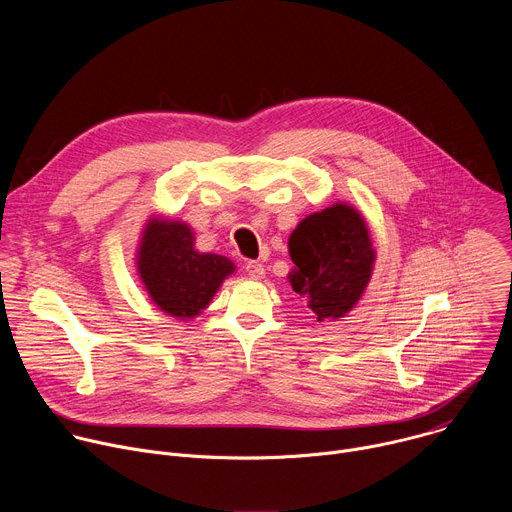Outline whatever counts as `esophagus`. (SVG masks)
<instances>
[{
  "mask_svg": "<svg viewBox=\"0 0 512 512\" xmlns=\"http://www.w3.org/2000/svg\"><path fill=\"white\" fill-rule=\"evenodd\" d=\"M243 267H245V271H247L251 277H257V279L263 277V273H265V267H263L259 261H247Z\"/></svg>",
  "mask_w": 512,
  "mask_h": 512,
  "instance_id": "esophagus-1",
  "label": "esophagus"
}]
</instances>
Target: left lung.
Returning a JSON list of instances; mask_svg holds the SVG:
<instances>
[{"label": "left lung", "instance_id": "left-lung-1", "mask_svg": "<svg viewBox=\"0 0 512 512\" xmlns=\"http://www.w3.org/2000/svg\"><path fill=\"white\" fill-rule=\"evenodd\" d=\"M296 294L308 300L318 322L344 316L362 296L373 271L375 251L362 216L334 204L310 214L289 237Z\"/></svg>", "mask_w": 512, "mask_h": 512}]
</instances>
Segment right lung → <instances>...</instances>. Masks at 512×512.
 Instances as JSON below:
<instances>
[{"instance_id": "right-lung-1", "label": "right lung", "mask_w": 512, "mask_h": 512, "mask_svg": "<svg viewBox=\"0 0 512 512\" xmlns=\"http://www.w3.org/2000/svg\"><path fill=\"white\" fill-rule=\"evenodd\" d=\"M137 267L150 298L178 318L200 314L235 269L223 255L194 251L192 231L174 221H152L145 229Z\"/></svg>"}]
</instances>
